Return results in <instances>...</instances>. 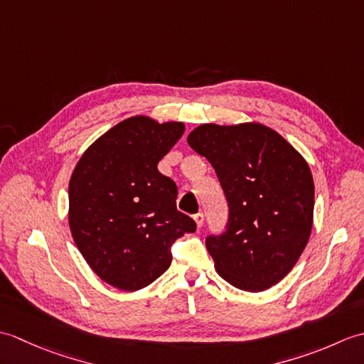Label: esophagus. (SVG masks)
I'll return each instance as SVG.
<instances>
[{
  "instance_id": "34e87169",
  "label": "esophagus",
  "mask_w": 364,
  "mask_h": 364,
  "mask_svg": "<svg viewBox=\"0 0 364 364\" xmlns=\"http://www.w3.org/2000/svg\"><path fill=\"white\" fill-rule=\"evenodd\" d=\"M194 220H196V223H197V227L200 228L203 225V222H205V215H203V213H197L196 215H194Z\"/></svg>"
}]
</instances>
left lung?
<instances>
[{"mask_svg": "<svg viewBox=\"0 0 364 364\" xmlns=\"http://www.w3.org/2000/svg\"><path fill=\"white\" fill-rule=\"evenodd\" d=\"M188 144L211 162L228 202L225 231L206 237L215 270L242 291L277 284L296 266L311 233L314 183L306 161L259 123H206Z\"/></svg>", "mask_w": 364, "mask_h": 364, "instance_id": "8db88e82", "label": "left lung"}]
</instances>
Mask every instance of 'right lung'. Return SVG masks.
<instances>
[{
    "mask_svg": "<svg viewBox=\"0 0 364 364\" xmlns=\"http://www.w3.org/2000/svg\"><path fill=\"white\" fill-rule=\"evenodd\" d=\"M183 133L181 122L136 115L97 139L73 170L72 236L92 270L114 288L153 283L172 262V244L197 228L176 210L175 181L158 170Z\"/></svg>",
    "mask_w": 364,
    "mask_h": 364,
    "instance_id": "1",
    "label": "right lung"
}]
</instances>
